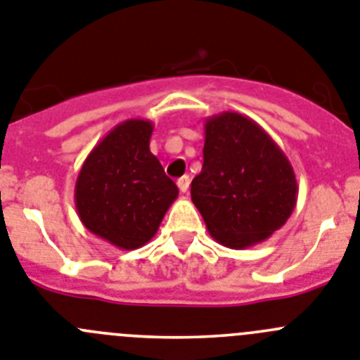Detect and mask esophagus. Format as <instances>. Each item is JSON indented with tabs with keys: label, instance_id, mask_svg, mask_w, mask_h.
<instances>
[{
	"label": "esophagus",
	"instance_id": "34e87169",
	"mask_svg": "<svg viewBox=\"0 0 360 360\" xmlns=\"http://www.w3.org/2000/svg\"><path fill=\"white\" fill-rule=\"evenodd\" d=\"M177 186H179V190L183 193L188 192V188H190V176H183L177 179Z\"/></svg>",
	"mask_w": 360,
	"mask_h": 360
}]
</instances>
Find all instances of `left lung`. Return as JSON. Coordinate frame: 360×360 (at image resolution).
<instances>
[{
	"instance_id": "8db88e82",
	"label": "left lung",
	"mask_w": 360,
	"mask_h": 360,
	"mask_svg": "<svg viewBox=\"0 0 360 360\" xmlns=\"http://www.w3.org/2000/svg\"><path fill=\"white\" fill-rule=\"evenodd\" d=\"M192 200L219 244L245 249L287 222L297 200L292 165L255 120L224 111L204 122Z\"/></svg>"
}]
</instances>
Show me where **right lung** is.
<instances>
[{
	"mask_svg": "<svg viewBox=\"0 0 360 360\" xmlns=\"http://www.w3.org/2000/svg\"><path fill=\"white\" fill-rule=\"evenodd\" d=\"M154 124L132 118L116 125L89 152L75 184L82 224L118 249H138L156 235L179 190L150 152Z\"/></svg>",
	"mask_w": 360,
	"mask_h": 360,
	"instance_id": "obj_1",
	"label": "right lung"
}]
</instances>
